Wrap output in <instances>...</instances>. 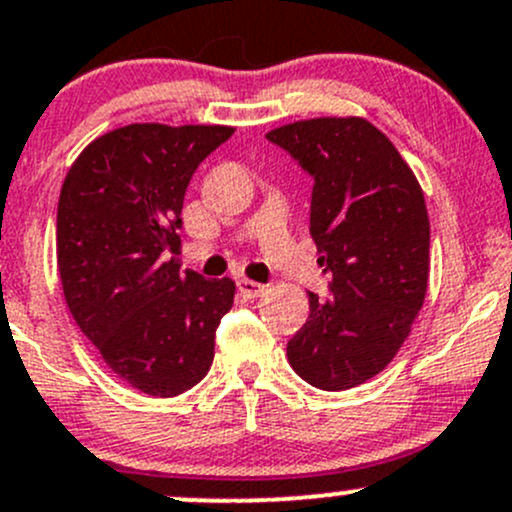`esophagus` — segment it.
<instances>
[{"mask_svg":"<svg viewBox=\"0 0 512 512\" xmlns=\"http://www.w3.org/2000/svg\"><path fill=\"white\" fill-rule=\"evenodd\" d=\"M238 289H240V294H242V297H247V299H255V297H260L262 292H265V284L255 282V279L240 277V279H238Z\"/></svg>","mask_w":512,"mask_h":512,"instance_id":"34e87169","label":"esophagus"}]
</instances>
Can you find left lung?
Wrapping results in <instances>:
<instances>
[{
	"mask_svg": "<svg viewBox=\"0 0 512 512\" xmlns=\"http://www.w3.org/2000/svg\"><path fill=\"white\" fill-rule=\"evenodd\" d=\"M311 188L309 230L328 274L309 319L289 338L294 373L319 390L355 387L395 358L422 309L429 277L424 193L390 139L360 117L272 129Z\"/></svg>",
	"mask_w": 512,
	"mask_h": 512,
	"instance_id": "1",
	"label": "left lung"
}]
</instances>
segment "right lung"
<instances>
[{
	"label": "right lung",
	"instance_id": "add662e5",
	"mask_svg": "<svg viewBox=\"0 0 512 512\" xmlns=\"http://www.w3.org/2000/svg\"><path fill=\"white\" fill-rule=\"evenodd\" d=\"M233 127L127 125L83 149L58 198L56 250L75 324L125 383L174 397L201 383L233 279H206L179 252L193 171Z\"/></svg>",
	"mask_w": 512,
	"mask_h": 512
}]
</instances>
